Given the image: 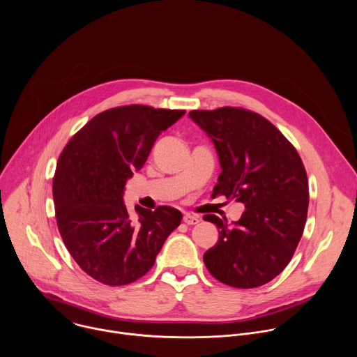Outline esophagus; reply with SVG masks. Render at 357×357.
<instances>
[{
  "instance_id": "esophagus-1",
  "label": "esophagus",
  "mask_w": 357,
  "mask_h": 357,
  "mask_svg": "<svg viewBox=\"0 0 357 357\" xmlns=\"http://www.w3.org/2000/svg\"><path fill=\"white\" fill-rule=\"evenodd\" d=\"M183 222L190 226V225H197V223L200 222V219H199L197 216H193V215H188V213H186V215L183 216Z\"/></svg>"
}]
</instances>
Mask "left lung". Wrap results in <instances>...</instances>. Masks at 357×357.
I'll use <instances>...</instances> for the list:
<instances>
[{"label": "left lung", "mask_w": 357, "mask_h": 357, "mask_svg": "<svg viewBox=\"0 0 357 357\" xmlns=\"http://www.w3.org/2000/svg\"><path fill=\"white\" fill-rule=\"evenodd\" d=\"M213 141L222 172L213 193L241 202L233 225L215 215L218 243L203 254L209 273L234 288H256L291 261L308 215V178L294 145L263 116L240 109L192 110Z\"/></svg>", "instance_id": "obj_1"}]
</instances>
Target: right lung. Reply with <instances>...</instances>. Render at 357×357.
I'll return each mask as SVG.
<instances>
[{"mask_svg": "<svg viewBox=\"0 0 357 357\" xmlns=\"http://www.w3.org/2000/svg\"><path fill=\"white\" fill-rule=\"evenodd\" d=\"M185 110L130 105L94 116L63 148L54 176L56 223L79 267L98 282L119 287L145 275L167 237L181 225L171 206L154 212L123 202L158 135Z\"/></svg>", "mask_w": 357, "mask_h": 357, "instance_id": "right-lung-1", "label": "right lung"}]
</instances>
